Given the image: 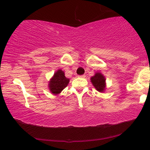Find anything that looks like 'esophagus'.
Returning <instances> with one entry per match:
<instances>
[{"mask_svg": "<svg viewBox=\"0 0 150 150\" xmlns=\"http://www.w3.org/2000/svg\"><path fill=\"white\" fill-rule=\"evenodd\" d=\"M78 77H79V78H85V75H79V76H78Z\"/></svg>", "mask_w": 150, "mask_h": 150, "instance_id": "obj_1", "label": "esophagus"}]
</instances>
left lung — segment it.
Instances as JSON below:
<instances>
[{
	"label": "left lung",
	"mask_w": 150,
	"mask_h": 150,
	"mask_svg": "<svg viewBox=\"0 0 150 150\" xmlns=\"http://www.w3.org/2000/svg\"><path fill=\"white\" fill-rule=\"evenodd\" d=\"M91 81L97 91L102 92L105 89V78L101 73H96Z\"/></svg>",
	"instance_id": "left-lung-1"
}]
</instances>
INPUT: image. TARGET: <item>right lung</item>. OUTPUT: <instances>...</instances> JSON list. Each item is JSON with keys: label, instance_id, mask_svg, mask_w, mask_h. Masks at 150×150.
Wrapping results in <instances>:
<instances>
[{"label": "right lung", "instance_id": "obj_1", "mask_svg": "<svg viewBox=\"0 0 150 150\" xmlns=\"http://www.w3.org/2000/svg\"><path fill=\"white\" fill-rule=\"evenodd\" d=\"M69 79L65 76V74L61 69H59L50 80L49 87L53 94H58L68 85Z\"/></svg>", "mask_w": 150, "mask_h": 150}]
</instances>
